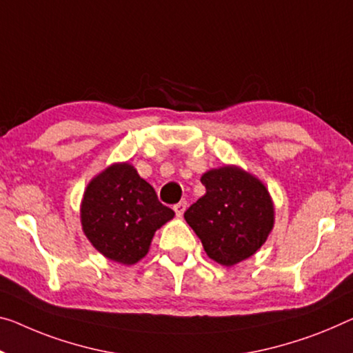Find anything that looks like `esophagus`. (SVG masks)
<instances>
[{
  "mask_svg": "<svg viewBox=\"0 0 353 353\" xmlns=\"http://www.w3.org/2000/svg\"><path fill=\"white\" fill-rule=\"evenodd\" d=\"M173 210H175V213H176L178 218H181V216L184 214V211H186V202L176 203L175 207H173Z\"/></svg>",
  "mask_w": 353,
  "mask_h": 353,
  "instance_id": "34e87169",
  "label": "esophagus"
}]
</instances>
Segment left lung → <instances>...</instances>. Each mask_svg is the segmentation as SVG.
<instances>
[{
	"mask_svg": "<svg viewBox=\"0 0 353 353\" xmlns=\"http://www.w3.org/2000/svg\"><path fill=\"white\" fill-rule=\"evenodd\" d=\"M207 189L184 213L210 259L224 267L254 256L274 227V203L265 184L238 165L205 172Z\"/></svg>",
	"mask_w": 353,
	"mask_h": 353,
	"instance_id": "obj_1",
	"label": "left lung"
}]
</instances>
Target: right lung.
<instances>
[{"instance_id": "1", "label": "right lung", "mask_w": 353, "mask_h": 353, "mask_svg": "<svg viewBox=\"0 0 353 353\" xmlns=\"http://www.w3.org/2000/svg\"><path fill=\"white\" fill-rule=\"evenodd\" d=\"M173 216L129 162H115L91 178L80 203L85 236L105 259L121 265L142 260L156 230Z\"/></svg>"}]
</instances>
